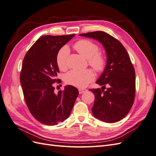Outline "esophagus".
<instances>
[{
    "label": "esophagus",
    "mask_w": 156,
    "mask_h": 156,
    "mask_svg": "<svg viewBox=\"0 0 156 156\" xmlns=\"http://www.w3.org/2000/svg\"><path fill=\"white\" fill-rule=\"evenodd\" d=\"M87 91V89H84V88H79V94H83L84 92H85Z\"/></svg>",
    "instance_id": "34e87169"
}]
</instances>
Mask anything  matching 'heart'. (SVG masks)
I'll return each instance as SVG.
<instances>
[{
	"instance_id": "b5f03b06",
	"label": "heart",
	"mask_w": 156,
	"mask_h": 156,
	"mask_svg": "<svg viewBox=\"0 0 156 156\" xmlns=\"http://www.w3.org/2000/svg\"><path fill=\"white\" fill-rule=\"evenodd\" d=\"M73 48L78 53L88 60L90 66L97 71H101L104 68L105 59L103 55L99 53L98 46L94 42L88 40H81L77 41ZM69 55V49L64 47L60 50L56 56V64L61 70L67 68V58ZM95 78V75L91 69L81 71H71L65 77L66 83L71 85L83 88L87 86Z\"/></svg>"
}]
</instances>
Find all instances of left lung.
<instances>
[{
    "label": "left lung",
    "instance_id": "8db88e82",
    "mask_svg": "<svg viewBox=\"0 0 156 156\" xmlns=\"http://www.w3.org/2000/svg\"><path fill=\"white\" fill-rule=\"evenodd\" d=\"M98 40L104 48L107 62L96 82L101 89H91L95 95L93 115L107 123H114L128 114L135 95V72L128 53L120 42L103 31L79 34ZM108 88L105 91L103 87Z\"/></svg>",
    "mask_w": 156,
    "mask_h": 156
}]
</instances>
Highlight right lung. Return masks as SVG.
<instances>
[{
  "mask_svg": "<svg viewBox=\"0 0 156 156\" xmlns=\"http://www.w3.org/2000/svg\"><path fill=\"white\" fill-rule=\"evenodd\" d=\"M74 36H41L23 59L20 74L23 95L32 115L41 124L54 126L67 119L79 95L78 89L73 86H66L57 94L53 87L58 81L56 56Z\"/></svg>",
  "mask_w": 156,
  "mask_h": 156,
  "instance_id": "1",
  "label": "right lung"
}]
</instances>
